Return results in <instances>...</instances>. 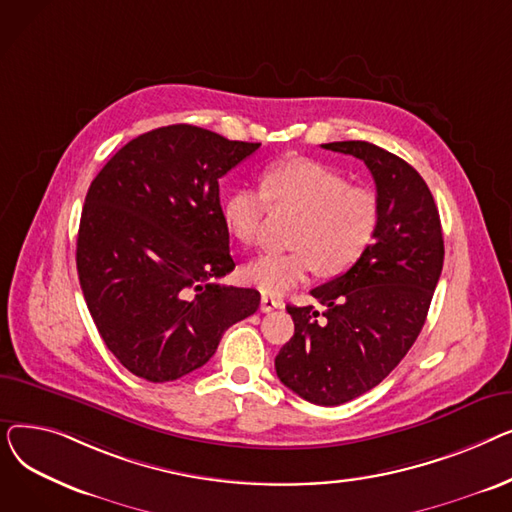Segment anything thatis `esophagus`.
<instances>
[{"label":"esophagus","instance_id":"obj_1","mask_svg":"<svg viewBox=\"0 0 512 512\" xmlns=\"http://www.w3.org/2000/svg\"><path fill=\"white\" fill-rule=\"evenodd\" d=\"M282 307V301L276 299V297H267V294H263L261 297V311L263 313H270L274 309H280Z\"/></svg>","mask_w":512,"mask_h":512}]
</instances>
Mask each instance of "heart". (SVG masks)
<instances>
[{
    "label": "heart",
    "mask_w": 512,
    "mask_h": 512,
    "mask_svg": "<svg viewBox=\"0 0 512 512\" xmlns=\"http://www.w3.org/2000/svg\"><path fill=\"white\" fill-rule=\"evenodd\" d=\"M259 184H242L224 201L228 232L242 242H257L267 209L301 211L290 232L292 251H270L249 261L245 280L265 294H282L309 278L340 276L367 253L380 228V199L367 186L351 184L346 174L309 157L278 159L259 174Z\"/></svg>",
    "instance_id": "heart-1"
}]
</instances>
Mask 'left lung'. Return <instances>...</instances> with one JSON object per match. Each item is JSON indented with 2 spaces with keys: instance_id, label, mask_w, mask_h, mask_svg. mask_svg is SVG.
I'll return each mask as SVG.
<instances>
[{
  "instance_id": "1",
  "label": "left lung",
  "mask_w": 512,
  "mask_h": 512,
  "mask_svg": "<svg viewBox=\"0 0 512 512\" xmlns=\"http://www.w3.org/2000/svg\"><path fill=\"white\" fill-rule=\"evenodd\" d=\"M321 147L365 161L380 228L357 265L311 290L324 311L286 307L294 336L276 373L313 405L336 407L378 386L409 353L442 274L444 238L432 191L405 159L365 141Z\"/></svg>"
}]
</instances>
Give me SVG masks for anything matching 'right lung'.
<instances>
[{
	"label": "right lung",
	"instance_id": "obj_1",
	"mask_svg": "<svg viewBox=\"0 0 512 512\" xmlns=\"http://www.w3.org/2000/svg\"><path fill=\"white\" fill-rule=\"evenodd\" d=\"M261 143L172 124L126 143L95 176L76 238V270L114 357L161 384L203 367L222 334L253 315L234 270L220 178Z\"/></svg>",
	"mask_w": 512,
	"mask_h": 512
}]
</instances>
